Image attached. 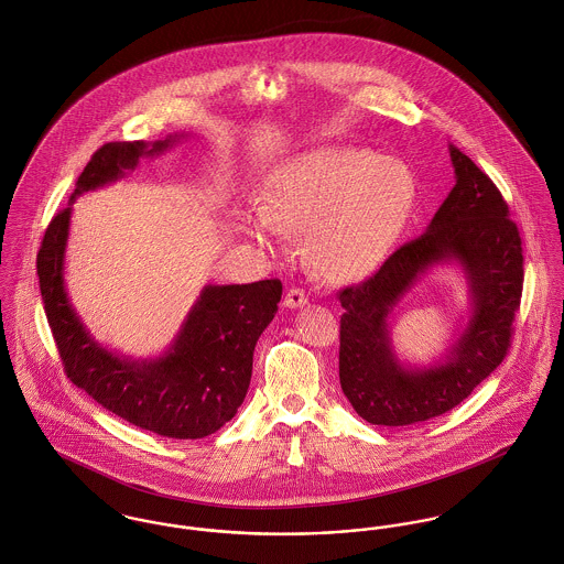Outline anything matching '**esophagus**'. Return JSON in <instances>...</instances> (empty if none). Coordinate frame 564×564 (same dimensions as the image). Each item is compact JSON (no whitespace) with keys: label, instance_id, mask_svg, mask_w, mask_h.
Masks as SVG:
<instances>
[{"label":"esophagus","instance_id":"esophagus-1","mask_svg":"<svg viewBox=\"0 0 564 564\" xmlns=\"http://www.w3.org/2000/svg\"><path fill=\"white\" fill-rule=\"evenodd\" d=\"M307 294L303 292V290H299V288H292V290H288V294H285V307L288 310H299V307H303V305H307Z\"/></svg>","mask_w":564,"mask_h":564}]
</instances>
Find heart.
<instances>
[{
  "label": "heart",
  "mask_w": 564,
  "mask_h": 564,
  "mask_svg": "<svg viewBox=\"0 0 564 564\" xmlns=\"http://www.w3.org/2000/svg\"><path fill=\"white\" fill-rule=\"evenodd\" d=\"M417 196V177L404 162L359 147H319L283 162L268 180L263 205L240 220L272 249L310 228L313 268L328 279H357L395 247Z\"/></svg>",
  "instance_id": "1"
}]
</instances>
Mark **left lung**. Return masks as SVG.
<instances>
[{
  "instance_id": "1",
  "label": "left lung",
  "mask_w": 564,
  "mask_h": 564,
  "mask_svg": "<svg viewBox=\"0 0 564 564\" xmlns=\"http://www.w3.org/2000/svg\"><path fill=\"white\" fill-rule=\"evenodd\" d=\"M454 188L426 231L393 252L368 281L339 292V382L352 409L376 426H411L460 404L500 366L523 290L517 225L496 184L449 144ZM454 264L470 290V319L429 367L404 365L390 317L414 283Z\"/></svg>"
}]
</instances>
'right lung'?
Instances as JSON below:
<instances>
[{
  "mask_svg": "<svg viewBox=\"0 0 564 564\" xmlns=\"http://www.w3.org/2000/svg\"><path fill=\"white\" fill-rule=\"evenodd\" d=\"M184 135L104 144L77 177L68 207L50 223L36 272L66 376L104 409L142 431L203 438L225 426L247 398L254 344L276 313L281 281L205 285L171 346L149 359H133L99 344L75 312L64 283L75 198L123 180L140 158L160 155Z\"/></svg>",
  "mask_w": 564,
  "mask_h": 564,
  "instance_id": "add662e5",
  "label": "right lung"
}]
</instances>
